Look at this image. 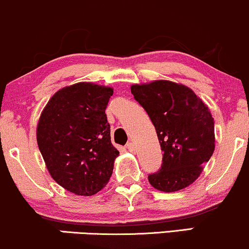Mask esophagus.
<instances>
[{
	"instance_id": "esophagus-1",
	"label": "esophagus",
	"mask_w": 249,
	"mask_h": 249,
	"mask_svg": "<svg viewBox=\"0 0 249 249\" xmlns=\"http://www.w3.org/2000/svg\"><path fill=\"white\" fill-rule=\"evenodd\" d=\"M125 148L128 149V151H130V152H135L136 151V148H135V145H134V143L133 142H129L127 144V145H125Z\"/></svg>"
}]
</instances>
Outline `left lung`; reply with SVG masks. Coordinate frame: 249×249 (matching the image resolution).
I'll return each instance as SVG.
<instances>
[{
	"label": "left lung",
	"instance_id": "obj_1",
	"mask_svg": "<svg viewBox=\"0 0 249 249\" xmlns=\"http://www.w3.org/2000/svg\"><path fill=\"white\" fill-rule=\"evenodd\" d=\"M135 100L155 125L161 167L149 174L153 188L172 193L197 179L214 150V122L209 108L189 88L170 81L135 84Z\"/></svg>",
	"mask_w": 249,
	"mask_h": 249
}]
</instances>
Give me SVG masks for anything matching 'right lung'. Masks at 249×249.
Instances as JSON below:
<instances>
[{
    "label": "right lung",
    "instance_id": "obj_1",
    "mask_svg": "<svg viewBox=\"0 0 249 249\" xmlns=\"http://www.w3.org/2000/svg\"><path fill=\"white\" fill-rule=\"evenodd\" d=\"M113 89L77 83L61 89L40 115L36 142L52 178L70 193L97 194L108 182L119 151L105 109Z\"/></svg>",
    "mask_w": 249,
    "mask_h": 249
}]
</instances>
